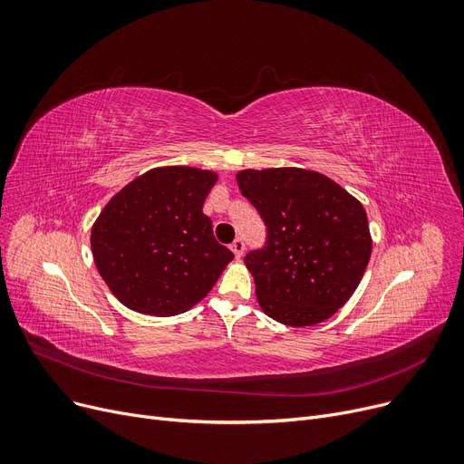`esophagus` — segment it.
Listing matches in <instances>:
<instances>
[{
	"label": "esophagus",
	"mask_w": 464,
	"mask_h": 464,
	"mask_svg": "<svg viewBox=\"0 0 464 464\" xmlns=\"http://www.w3.org/2000/svg\"><path fill=\"white\" fill-rule=\"evenodd\" d=\"M231 252L237 256V257H240L245 254V243L240 238H235L233 243H231Z\"/></svg>",
	"instance_id": "1"
}]
</instances>
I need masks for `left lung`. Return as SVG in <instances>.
Listing matches in <instances>:
<instances>
[{
    "label": "left lung",
    "instance_id": "8db88e82",
    "mask_svg": "<svg viewBox=\"0 0 464 464\" xmlns=\"http://www.w3.org/2000/svg\"><path fill=\"white\" fill-rule=\"evenodd\" d=\"M237 182L267 226V246L245 257L261 311L295 328L334 316L372 256L360 200L332 178L295 167L238 170Z\"/></svg>",
    "mask_w": 464,
    "mask_h": 464
}]
</instances>
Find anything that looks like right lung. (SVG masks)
Listing matches in <instances>:
<instances>
[{
    "label": "right lung",
    "mask_w": 464,
    "mask_h": 464,
    "mask_svg": "<svg viewBox=\"0 0 464 464\" xmlns=\"http://www.w3.org/2000/svg\"><path fill=\"white\" fill-rule=\"evenodd\" d=\"M218 174L157 167L117 191L94 219L91 250L111 294L130 311L174 316L205 299L233 252L203 214Z\"/></svg>",
    "instance_id": "obj_1"
}]
</instances>
